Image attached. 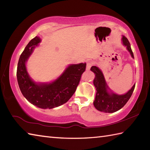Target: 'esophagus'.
Returning a JSON list of instances; mask_svg holds the SVG:
<instances>
[{"label":"esophagus","mask_w":150,"mask_h":150,"mask_svg":"<svg viewBox=\"0 0 150 150\" xmlns=\"http://www.w3.org/2000/svg\"><path fill=\"white\" fill-rule=\"evenodd\" d=\"M93 63L92 62H87V64H86V70H90V68H91V67L92 66V65H93Z\"/></svg>","instance_id":"obj_1"}]
</instances>
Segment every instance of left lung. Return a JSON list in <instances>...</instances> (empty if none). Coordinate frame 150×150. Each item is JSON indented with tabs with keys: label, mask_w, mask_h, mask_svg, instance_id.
I'll use <instances>...</instances> for the list:
<instances>
[{
	"label": "left lung",
	"mask_w": 150,
	"mask_h": 150,
	"mask_svg": "<svg viewBox=\"0 0 150 150\" xmlns=\"http://www.w3.org/2000/svg\"><path fill=\"white\" fill-rule=\"evenodd\" d=\"M122 44L126 46L127 50L131 54L132 58L134 59L131 46L128 39L126 37L122 36ZM90 69L95 75L93 84L96 88L97 93L93 101L95 108L97 110L105 113H113L120 110L131 97L135 84L133 85L126 93L117 95L111 91H109L110 90L105 81L103 73L98 67L93 66Z\"/></svg>",
	"instance_id": "obj_1"
}]
</instances>
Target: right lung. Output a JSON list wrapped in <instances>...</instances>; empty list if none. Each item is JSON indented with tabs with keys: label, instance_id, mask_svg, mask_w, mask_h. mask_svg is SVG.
I'll list each match as a JSON object with an SVG mask.
<instances>
[{
	"label": "right lung",
	"instance_id": "right-lung-1",
	"mask_svg": "<svg viewBox=\"0 0 150 150\" xmlns=\"http://www.w3.org/2000/svg\"><path fill=\"white\" fill-rule=\"evenodd\" d=\"M40 41L39 37L33 38L22 53L17 66V81L22 95L30 103L42 109H52L66 103L74 94L86 64H70L53 82L37 83L28 75L26 62Z\"/></svg>",
	"mask_w": 150,
	"mask_h": 150
}]
</instances>
